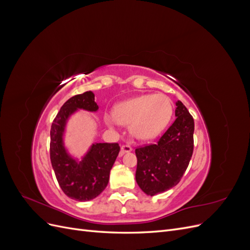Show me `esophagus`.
<instances>
[{
  "label": "esophagus",
  "mask_w": 250,
  "mask_h": 250,
  "mask_svg": "<svg viewBox=\"0 0 250 250\" xmlns=\"http://www.w3.org/2000/svg\"><path fill=\"white\" fill-rule=\"evenodd\" d=\"M130 151H132V148H131L129 145H123V146H121V154L128 153V152H130Z\"/></svg>",
  "instance_id": "obj_1"
}]
</instances>
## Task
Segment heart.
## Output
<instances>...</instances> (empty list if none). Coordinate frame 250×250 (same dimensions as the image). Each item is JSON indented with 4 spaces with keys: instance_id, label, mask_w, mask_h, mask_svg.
I'll use <instances>...</instances> for the list:
<instances>
[{
    "instance_id": "heart-1",
    "label": "heart",
    "mask_w": 250,
    "mask_h": 250,
    "mask_svg": "<svg viewBox=\"0 0 250 250\" xmlns=\"http://www.w3.org/2000/svg\"><path fill=\"white\" fill-rule=\"evenodd\" d=\"M173 115V104L163 94H146L121 102L113 107L111 117L121 125H129L131 137L139 141L156 138ZM111 126V122L106 121Z\"/></svg>"
}]
</instances>
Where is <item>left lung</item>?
<instances>
[{
	"instance_id": "1",
	"label": "left lung",
	"mask_w": 250,
	"mask_h": 250,
	"mask_svg": "<svg viewBox=\"0 0 250 250\" xmlns=\"http://www.w3.org/2000/svg\"><path fill=\"white\" fill-rule=\"evenodd\" d=\"M176 120L156 144L135 149V180L141 190L154 196L175 187L191 161L194 148V119L181 101L176 102Z\"/></svg>"
}]
</instances>
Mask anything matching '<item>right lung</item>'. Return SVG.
<instances>
[{
	"label": "right lung",
	"instance_id": "right-lung-1",
	"mask_svg": "<svg viewBox=\"0 0 250 250\" xmlns=\"http://www.w3.org/2000/svg\"><path fill=\"white\" fill-rule=\"evenodd\" d=\"M78 109L96 112L99 109L93 92L70 98L57 113L51 126L50 158L63 193L77 201H88L106 188L109 173L120 152L118 143H95L81 160L72 156L64 145L67 121Z\"/></svg>",
	"mask_w": 250,
	"mask_h": 250
}]
</instances>
